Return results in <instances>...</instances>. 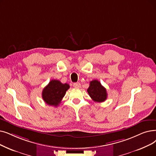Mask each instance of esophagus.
<instances>
[{"label":"esophagus","instance_id":"1","mask_svg":"<svg viewBox=\"0 0 156 156\" xmlns=\"http://www.w3.org/2000/svg\"><path fill=\"white\" fill-rule=\"evenodd\" d=\"M73 87L74 88H76V89H79V88H80V87H81V84L79 82L74 83H73Z\"/></svg>","mask_w":156,"mask_h":156}]
</instances>
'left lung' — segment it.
<instances>
[{"label": "left lung", "instance_id": "obj_1", "mask_svg": "<svg viewBox=\"0 0 156 156\" xmlns=\"http://www.w3.org/2000/svg\"><path fill=\"white\" fill-rule=\"evenodd\" d=\"M87 92L90 97L95 102H104L107 99L106 90L98 80H94L91 81Z\"/></svg>", "mask_w": 156, "mask_h": 156}]
</instances>
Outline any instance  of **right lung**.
Masks as SVG:
<instances>
[{"label":"right lung","instance_id":"obj_1","mask_svg":"<svg viewBox=\"0 0 156 156\" xmlns=\"http://www.w3.org/2000/svg\"><path fill=\"white\" fill-rule=\"evenodd\" d=\"M69 87V84L62 83L58 80H52L44 88L42 98L47 105L57 107L61 102Z\"/></svg>","mask_w":156,"mask_h":156}]
</instances>
